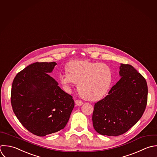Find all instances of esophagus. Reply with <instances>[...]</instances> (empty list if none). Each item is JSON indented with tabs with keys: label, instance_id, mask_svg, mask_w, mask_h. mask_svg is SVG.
<instances>
[{
	"label": "esophagus",
	"instance_id": "1",
	"mask_svg": "<svg viewBox=\"0 0 157 157\" xmlns=\"http://www.w3.org/2000/svg\"><path fill=\"white\" fill-rule=\"evenodd\" d=\"M75 103H76V105L77 106H81V105L83 104L82 101H81V100H76L75 101Z\"/></svg>",
	"mask_w": 157,
	"mask_h": 157
}]
</instances>
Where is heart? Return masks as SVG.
<instances>
[{"label": "heart", "mask_w": 157, "mask_h": 157, "mask_svg": "<svg viewBox=\"0 0 157 157\" xmlns=\"http://www.w3.org/2000/svg\"><path fill=\"white\" fill-rule=\"evenodd\" d=\"M66 73L59 76L60 83L67 89L75 83L81 96L89 101L101 100L108 92L112 80L111 68L104 63L73 60L65 67Z\"/></svg>", "instance_id": "obj_1"}]
</instances>
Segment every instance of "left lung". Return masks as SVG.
I'll list each match as a JSON object with an SVG mask.
<instances>
[{
  "label": "left lung",
  "instance_id": "obj_1",
  "mask_svg": "<svg viewBox=\"0 0 157 157\" xmlns=\"http://www.w3.org/2000/svg\"><path fill=\"white\" fill-rule=\"evenodd\" d=\"M121 78L108 95L95 104L93 126L100 135L119 136L141 118L147 105L148 89L145 78L131 65L121 63Z\"/></svg>",
  "mask_w": 157,
  "mask_h": 157
}]
</instances>
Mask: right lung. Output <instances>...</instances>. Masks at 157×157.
I'll use <instances>...</instances> for the list:
<instances>
[{"mask_svg": "<svg viewBox=\"0 0 157 157\" xmlns=\"http://www.w3.org/2000/svg\"><path fill=\"white\" fill-rule=\"evenodd\" d=\"M56 65L55 62L30 64L16 75L12 84L13 111L21 124L38 136L63 129L75 106L72 96L48 74Z\"/></svg>", "mask_w": 157, "mask_h": 157, "instance_id": "right-lung-1", "label": "right lung"}]
</instances>
